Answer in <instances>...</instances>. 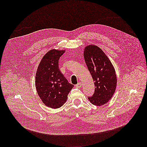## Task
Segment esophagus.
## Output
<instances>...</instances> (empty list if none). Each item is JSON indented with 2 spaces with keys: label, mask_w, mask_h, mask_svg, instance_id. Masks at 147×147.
I'll use <instances>...</instances> for the list:
<instances>
[{
  "label": "esophagus",
  "mask_w": 147,
  "mask_h": 147,
  "mask_svg": "<svg viewBox=\"0 0 147 147\" xmlns=\"http://www.w3.org/2000/svg\"><path fill=\"white\" fill-rule=\"evenodd\" d=\"M82 85H83V84L82 83H79L78 84L76 85V86L79 88H81L82 86Z\"/></svg>",
  "instance_id": "obj_1"
}]
</instances>
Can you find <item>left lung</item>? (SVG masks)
Listing matches in <instances>:
<instances>
[{
    "label": "left lung",
    "instance_id": "1",
    "mask_svg": "<svg viewBox=\"0 0 147 147\" xmlns=\"http://www.w3.org/2000/svg\"><path fill=\"white\" fill-rule=\"evenodd\" d=\"M84 57L95 86L94 93L88 100L93 105H104L112 98L116 89L117 79L114 67L102 49L96 45L86 46Z\"/></svg>",
    "mask_w": 147,
    "mask_h": 147
}]
</instances>
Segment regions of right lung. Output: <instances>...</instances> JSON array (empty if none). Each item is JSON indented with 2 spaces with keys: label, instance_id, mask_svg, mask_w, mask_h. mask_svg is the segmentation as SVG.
Instances as JSON below:
<instances>
[{
  "label": "right lung",
  "instance_id": "1",
  "mask_svg": "<svg viewBox=\"0 0 147 147\" xmlns=\"http://www.w3.org/2000/svg\"><path fill=\"white\" fill-rule=\"evenodd\" d=\"M65 50L52 49L42 58L38 65L35 85L42 102L47 107L57 109L67 101L74 86L68 83L59 68V59Z\"/></svg>",
  "mask_w": 147,
  "mask_h": 147
}]
</instances>
